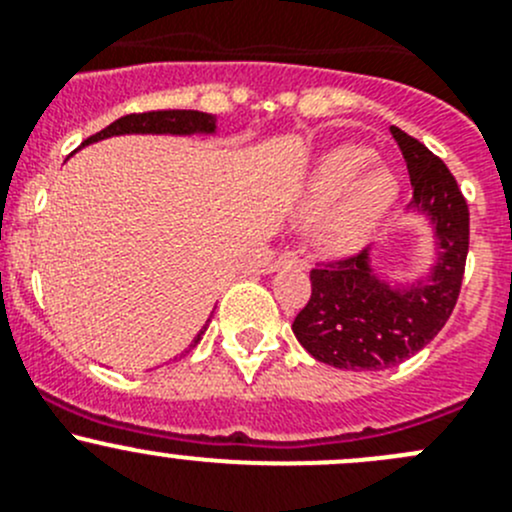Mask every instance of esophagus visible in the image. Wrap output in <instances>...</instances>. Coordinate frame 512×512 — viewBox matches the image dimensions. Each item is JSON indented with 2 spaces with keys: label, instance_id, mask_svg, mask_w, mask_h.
Segmentation results:
<instances>
[{
  "label": "esophagus",
  "instance_id": "34e87169",
  "mask_svg": "<svg viewBox=\"0 0 512 512\" xmlns=\"http://www.w3.org/2000/svg\"><path fill=\"white\" fill-rule=\"evenodd\" d=\"M281 266H303V258L298 256V251H283V254L273 261V268Z\"/></svg>",
  "mask_w": 512,
  "mask_h": 512
}]
</instances>
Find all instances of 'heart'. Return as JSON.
I'll return each instance as SVG.
<instances>
[{
    "instance_id": "heart-1",
    "label": "heart",
    "mask_w": 512,
    "mask_h": 512,
    "mask_svg": "<svg viewBox=\"0 0 512 512\" xmlns=\"http://www.w3.org/2000/svg\"><path fill=\"white\" fill-rule=\"evenodd\" d=\"M398 199V179L386 164L373 161L363 146L326 151L308 174L298 216L311 219L313 239L326 251L361 246Z\"/></svg>"
}]
</instances>
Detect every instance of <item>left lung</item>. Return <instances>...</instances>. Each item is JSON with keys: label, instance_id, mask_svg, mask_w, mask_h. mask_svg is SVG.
I'll list each match as a JSON object with an SVG mask.
<instances>
[{"label": "left lung", "instance_id": "obj_1", "mask_svg": "<svg viewBox=\"0 0 512 512\" xmlns=\"http://www.w3.org/2000/svg\"><path fill=\"white\" fill-rule=\"evenodd\" d=\"M391 134L411 176V209L433 224L435 263L408 286L383 281L371 249L313 268L293 333L316 361L346 371H383L416 356L453 313L465 273L470 214L453 174L406 131L391 126Z\"/></svg>", "mask_w": 512, "mask_h": 512}]
</instances>
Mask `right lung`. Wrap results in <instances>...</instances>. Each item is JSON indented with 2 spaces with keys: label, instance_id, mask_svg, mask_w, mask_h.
<instances>
[{
  "label": "right lung",
  "instance_id": "right-lung-1",
  "mask_svg": "<svg viewBox=\"0 0 512 512\" xmlns=\"http://www.w3.org/2000/svg\"><path fill=\"white\" fill-rule=\"evenodd\" d=\"M216 131V116L204 114V111H191V109H169V111H144V114H126L121 119H116L114 124H109L106 129H101L99 134L89 136L82 146L94 144V141L109 139V136H121V134H176V136H189V134H214ZM211 321V318H209ZM206 321V326H209ZM206 326L196 333V338L191 341L189 348H194L196 343L204 336Z\"/></svg>",
  "mask_w": 512,
  "mask_h": 512
}]
</instances>
